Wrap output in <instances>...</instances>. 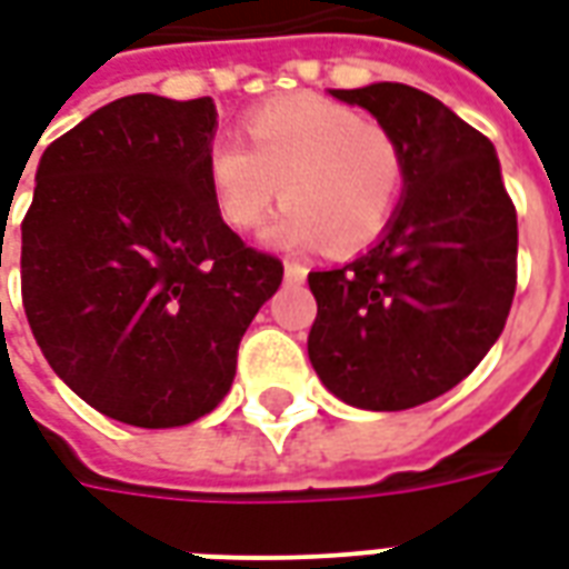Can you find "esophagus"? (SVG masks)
I'll return each mask as SVG.
<instances>
[{
  "label": "esophagus",
  "mask_w": 569,
  "mask_h": 569,
  "mask_svg": "<svg viewBox=\"0 0 569 569\" xmlns=\"http://www.w3.org/2000/svg\"><path fill=\"white\" fill-rule=\"evenodd\" d=\"M283 273L289 283H305V277H308V268L305 264H298V261H286Z\"/></svg>",
  "instance_id": "esophagus-1"
}]
</instances>
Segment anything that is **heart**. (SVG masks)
<instances>
[{"label": "heart", "instance_id": "1", "mask_svg": "<svg viewBox=\"0 0 569 569\" xmlns=\"http://www.w3.org/2000/svg\"><path fill=\"white\" fill-rule=\"evenodd\" d=\"M243 130L249 146L216 137L203 158L228 228L252 231L283 188L286 207L264 231L273 247L326 240L332 252H357L381 237L406 182V158L390 130L317 97L261 106Z\"/></svg>", "mask_w": 569, "mask_h": 569}]
</instances>
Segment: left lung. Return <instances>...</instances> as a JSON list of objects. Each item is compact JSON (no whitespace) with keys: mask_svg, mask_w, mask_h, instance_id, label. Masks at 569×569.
I'll return each mask as SVG.
<instances>
[{"mask_svg":"<svg viewBox=\"0 0 569 569\" xmlns=\"http://www.w3.org/2000/svg\"><path fill=\"white\" fill-rule=\"evenodd\" d=\"M332 97L369 109L399 140L406 188L375 247L308 273V357L347 406L406 411L457 387L500 338L518 216L493 142L436 97L396 81Z\"/></svg>","mask_w":569,"mask_h":569,"instance_id":"left-lung-1","label":"left lung"}]
</instances>
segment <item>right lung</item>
Segmentation results:
<instances>
[{
    "label": "right lung",
    "instance_id": "1",
    "mask_svg": "<svg viewBox=\"0 0 569 569\" xmlns=\"http://www.w3.org/2000/svg\"><path fill=\"white\" fill-rule=\"evenodd\" d=\"M212 137L210 97H121L44 149L20 224L36 345L72 393L130 427L210 415L283 280L280 259L247 247L212 203Z\"/></svg>",
    "mask_w": 569,
    "mask_h": 569
}]
</instances>
